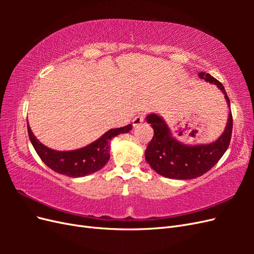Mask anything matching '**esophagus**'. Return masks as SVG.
Masks as SVG:
<instances>
[{"mask_svg":"<svg viewBox=\"0 0 254 254\" xmlns=\"http://www.w3.org/2000/svg\"><path fill=\"white\" fill-rule=\"evenodd\" d=\"M143 121H144V114L143 113H139V115H136V117L132 120L133 127H137L140 124H142Z\"/></svg>","mask_w":254,"mask_h":254,"instance_id":"1","label":"esophagus"}]
</instances>
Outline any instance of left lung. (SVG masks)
<instances>
[{
    "mask_svg": "<svg viewBox=\"0 0 254 254\" xmlns=\"http://www.w3.org/2000/svg\"><path fill=\"white\" fill-rule=\"evenodd\" d=\"M199 77L216 84L225 94L228 106L230 99L227 92L217 79L209 73L200 72ZM153 128V136L145 151V159L151 168L161 176L171 179H194L200 177L216 164L229 147L231 141L233 119L229 113L225 131L218 139L210 144L187 145L179 142L172 134L171 129L159 115L151 113L146 117Z\"/></svg>",
    "mask_w": 254,
    "mask_h": 254,
    "instance_id": "obj_1",
    "label": "left lung"
}]
</instances>
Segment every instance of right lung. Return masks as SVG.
<instances>
[{"mask_svg": "<svg viewBox=\"0 0 254 254\" xmlns=\"http://www.w3.org/2000/svg\"><path fill=\"white\" fill-rule=\"evenodd\" d=\"M131 128L132 125L130 124L121 128L110 129L99 139L80 149L57 151L40 143L27 123L29 140L38 156L54 172L73 178L93 174L103 168L110 158V141L121 133L129 132Z\"/></svg>", "mask_w": 254, "mask_h": 254, "instance_id": "1", "label": "right lung"}]
</instances>
